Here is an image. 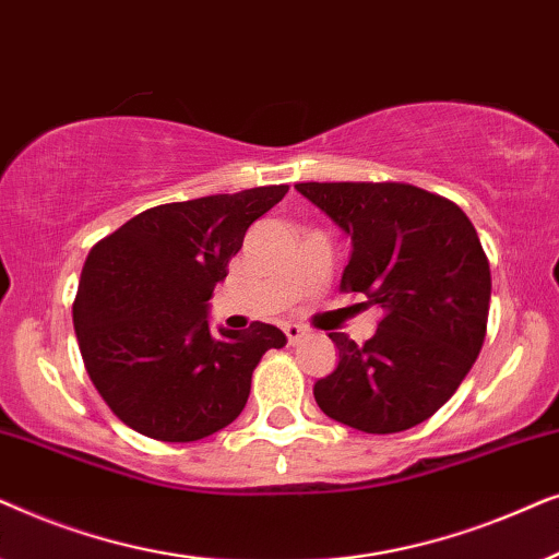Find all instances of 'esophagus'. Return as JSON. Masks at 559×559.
I'll return each mask as SVG.
<instances>
[{
  "label": "esophagus",
  "mask_w": 559,
  "mask_h": 559,
  "mask_svg": "<svg viewBox=\"0 0 559 559\" xmlns=\"http://www.w3.org/2000/svg\"><path fill=\"white\" fill-rule=\"evenodd\" d=\"M285 335L289 343H297L305 335V328L297 325V323H285Z\"/></svg>",
  "instance_id": "esophagus-1"
}]
</instances>
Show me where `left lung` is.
<instances>
[{
    "label": "left lung",
    "instance_id": "obj_1",
    "mask_svg": "<svg viewBox=\"0 0 559 559\" xmlns=\"http://www.w3.org/2000/svg\"><path fill=\"white\" fill-rule=\"evenodd\" d=\"M350 236L343 293L381 308L358 346L331 333L338 366L316 381L318 407L371 435L432 417L476 364L486 338L491 270L468 216L407 182H297Z\"/></svg>",
    "mask_w": 559,
    "mask_h": 559
}]
</instances>
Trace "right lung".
I'll list each match as a JSON object with an SVG mask.
<instances>
[{"label":"right lung","mask_w":559,"mask_h":559,"mask_svg":"<svg viewBox=\"0 0 559 559\" xmlns=\"http://www.w3.org/2000/svg\"><path fill=\"white\" fill-rule=\"evenodd\" d=\"M287 190L155 205L88 251L73 328L91 381L132 430L193 442L241 415L259 358L287 335L266 323L211 333L209 300L247 228Z\"/></svg>","instance_id":"1"}]
</instances>
